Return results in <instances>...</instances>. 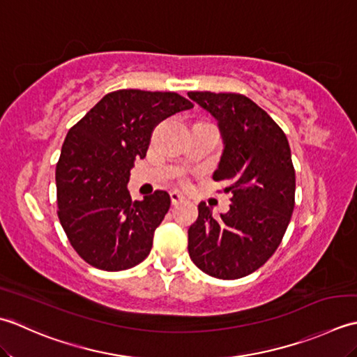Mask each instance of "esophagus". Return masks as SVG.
<instances>
[{"label":"esophagus","mask_w":357,"mask_h":357,"mask_svg":"<svg viewBox=\"0 0 357 357\" xmlns=\"http://www.w3.org/2000/svg\"><path fill=\"white\" fill-rule=\"evenodd\" d=\"M169 197H171L172 206H177V205H180V203L185 202V195H181V194L177 192V191H172V192L169 194Z\"/></svg>","instance_id":"1"}]
</instances>
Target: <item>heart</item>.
Here are the masks:
<instances>
[{"instance_id":"heart-1","label":"heart","mask_w":357,"mask_h":357,"mask_svg":"<svg viewBox=\"0 0 357 357\" xmlns=\"http://www.w3.org/2000/svg\"><path fill=\"white\" fill-rule=\"evenodd\" d=\"M188 183V181H186V178H183V180H181V185H186Z\"/></svg>"}]
</instances>
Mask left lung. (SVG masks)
I'll use <instances>...</instances> for the list:
<instances>
[{
    "mask_svg": "<svg viewBox=\"0 0 357 357\" xmlns=\"http://www.w3.org/2000/svg\"><path fill=\"white\" fill-rule=\"evenodd\" d=\"M219 121L225 151L215 181H227V214L200 202L188 229L189 257L215 279L245 278L280 245L294 209L296 172L288 138L264 109L234 92H188Z\"/></svg>",
    "mask_w": 357,
    "mask_h": 357,
    "instance_id": "obj_1",
    "label": "left lung"
}]
</instances>
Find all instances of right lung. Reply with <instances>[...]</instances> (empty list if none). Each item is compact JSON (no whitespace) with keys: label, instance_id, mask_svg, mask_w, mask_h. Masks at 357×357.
Instances as JSON below:
<instances>
[{"label":"right lung","instance_id":"1","mask_svg":"<svg viewBox=\"0 0 357 357\" xmlns=\"http://www.w3.org/2000/svg\"><path fill=\"white\" fill-rule=\"evenodd\" d=\"M191 107L176 92L120 89L69 129L55 169L56 214L72 248L89 265L121 271L148 257L171 199L155 191L132 202L130 168L146 157L158 123Z\"/></svg>","mask_w":357,"mask_h":357}]
</instances>
